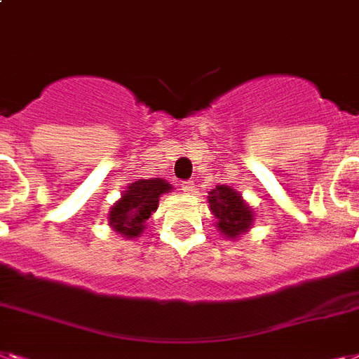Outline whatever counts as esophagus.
Returning a JSON list of instances; mask_svg holds the SVG:
<instances>
[{"mask_svg": "<svg viewBox=\"0 0 359 359\" xmlns=\"http://www.w3.org/2000/svg\"><path fill=\"white\" fill-rule=\"evenodd\" d=\"M182 189H184V191H194L195 189L194 180H184V182H182Z\"/></svg>", "mask_w": 359, "mask_h": 359, "instance_id": "obj_1", "label": "esophagus"}]
</instances>
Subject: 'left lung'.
<instances>
[{
	"mask_svg": "<svg viewBox=\"0 0 359 359\" xmlns=\"http://www.w3.org/2000/svg\"><path fill=\"white\" fill-rule=\"evenodd\" d=\"M212 214L217 219V229L226 238H238L252 225V210L241 199V194L229 186H217L208 195Z\"/></svg>",
	"mask_w": 359,
	"mask_h": 359,
	"instance_id": "1",
	"label": "left lung"
}]
</instances>
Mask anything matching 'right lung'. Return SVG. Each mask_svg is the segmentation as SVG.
<instances>
[{
    "label": "right lung",
    "mask_w": 359,
    "mask_h": 359,
    "mask_svg": "<svg viewBox=\"0 0 359 359\" xmlns=\"http://www.w3.org/2000/svg\"><path fill=\"white\" fill-rule=\"evenodd\" d=\"M170 189L171 186L162 179H140L133 182L110 212L109 219L112 229L127 238L142 234L145 221L158 206L160 195L168 194Z\"/></svg>",
    "instance_id": "1"
}]
</instances>
